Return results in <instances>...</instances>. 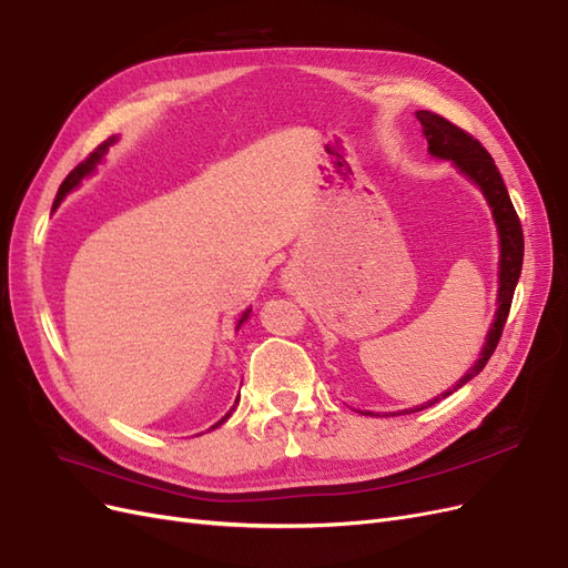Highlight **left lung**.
<instances>
[{
    "mask_svg": "<svg viewBox=\"0 0 568 568\" xmlns=\"http://www.w3.org/2000/svg\"><path fill=\"white\" fill-rule=\"evenodd\" d=\"M417 120L424 128L432 156L453 161L464 175L480 186V192H484V196L488 199L490 209H493L497 232H500V291H497V315H495V322L490 324V332L486 336V346H484V351H480L478 363L453 386V390H457L486 367L490 355L497 348V343H500L509 307H511V298H514V288H517L519 274H521L524 232H521V220H519L517 211H514L511 199L507 194V186L503 182L500 170H497L493 156L484 149V144L474 140L467 130L457 128L455 123H450L448 118H443L434 111H417ZM453 390H445V393L436 395L432 403H426L417 409L432 407L434 403L448 398ZM417 409H409V412H417ZM363 415H372V412H363Z\"/></svg>",
    "mask_w": 568,
    "mask_h": 568,
    "instance_id": "1",
    "label": "left lung"
}]
</instances>
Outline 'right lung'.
Listing matches in <instances>:
<instances>
[{"label":"right lung","mask_w":568,"mask_h":568,"mask_svg":"<svg viewBox=\"0 0 568 568\" xmlns=\"http://www.w3.org/2000/svg\"><path fill=\"white\" fill-rule=\"evenodd\" d=\"M113 142H115V136H109L106 142H101V144H99V146H97V149L90 153L88 159H84L82 163H78V165L71 170V173H68V178H65V180L61 182V186H59V194H57V199H54V209H57V205L63 201V196H65L68 192H71V189H73V186H75V184H78V182H80L84 175H90V173H92L94 165H97L101 159H104V153L109 151V146H111ZM248 313H251V311H246V313H244V317L239 320V326H242V322L248 317ZM239 326H236V329H239ZM236 403H239V398H236ZM230 415H232V412H227V415L222 417V419H220L215 426H220V424L225 422ZM215 426H211V428H215Z\"/></svg>","instance_id":"right-lung-1"}]
</instances>
